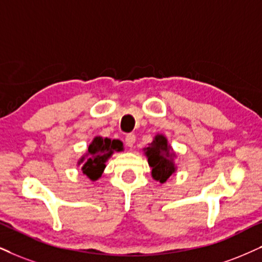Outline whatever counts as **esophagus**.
Returning a JSON list of instances; mask_svg holds the SVG:
<instances>
[{"label": "esophagus", "instance_id": "34e87169", "mask_svg": "<svg viewBox=\"0 0 262 262\" xmlns=\"http://www.w3.org/2000/svg\"><path fill=\"white\" fill-rule=\"evenodd\" d=\"M135 142H136V136H135L134 134H128L127 136H126L125 143H126V146H127V147H130V148L134 147Z\"/></svg>", "mask_w": 262, "mask_h": 262}]
</instances>
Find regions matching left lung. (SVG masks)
<instances>
[{
  "label": "left lung",
  "mask_w": 262,
  "mask_h": 262,
  "mask_svg": "<svg viewBox=\"0 0 262 262\" xmlns=\"http://www.w3.org/2000/svg\"><path fill=\"white\" fill-rule=\"evenodd\" d=\"M143 153L151 167L153 180L165 183L176 172V153L163 134H157L148 147L143 148Z\"/></svg>",
  "instance_id": "8db88e82"
}]
</instances>
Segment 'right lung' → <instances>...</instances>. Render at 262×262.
Masks as SVG:
<instances>
[{
    "instance_id": "1",
    "label": "right lung",
    "mask_w": 262,
    "mask_h": 262,
    "mask_svg": "<svg viewBox=\"0 0 262 262\" xmlns=\"http://www.w3.org/2000/svg\"><path fill=\"white\" fill-rule=\"evenodd\" d=\"M124 150L122 142L96 136L89 144L86 153L77 160V166H81L83 175L91 181L101 179L105 169V163L111 159L114 151Z\"/></svg>"
}]
</instances>
